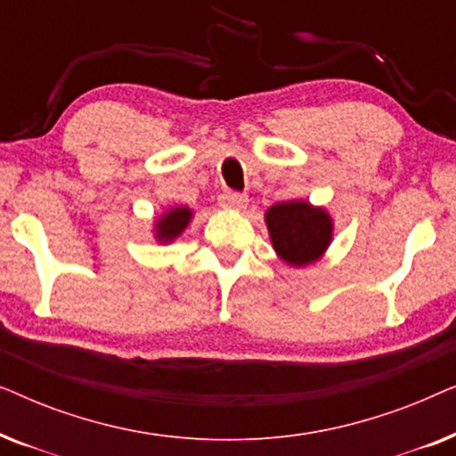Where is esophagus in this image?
<instances>
[{"mask_svg":"<svg viewBox=\"0 0 456 456\" xmlns=\"http://www.w3.org/2000/svg\"><path fill=\"white\" fill-rule=\"evenodd\" d=\"M248 203V197L242 195V192H236V191H224L220 195V205L224 209H230V211H240L245 209Z\"/></svg>","mask_w":456,"mask_h":456,"instance_id":"34e87169","label":"esophagus"}]
</instances>
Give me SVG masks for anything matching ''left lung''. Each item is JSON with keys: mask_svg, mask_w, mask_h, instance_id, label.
<instances>
[{"mask_svg": "<svg viewBox=\"0 0 456 456\" xmlns=\"http://www.w3.org/2000/svg\"><path fill=\"white\" fill-rule=\"evenodd\" d=\"M265 224L273 251L292 267L320 261L334 234V222L328 211L303 199L272 205L265 211Z\"/></svg>", "mask_w": 456, "mask_h": 456, "instance_id": "8db88e82", "label": "left lung"}]
</instances>
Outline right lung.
I'll list each match as a JSON object with an SVG mask.
<instances>
[{
  "instance_id": "obj_1",
  "label": "right lung",
  "mask_w": 456,
  "mask_h": 456,
  "mask_svg": "<svg viewBox=\"0 0 456 456\" xmlns=\"http://www.w3.org/2000/svg\"><path fill=\"white\" fill-rule=\"evenodd\" d=\"M191 220H192V209L186 208V205L167 209L166 214H161L153 224L155 240L161 242V245L174 242L180 234L184 232L186 226L191 224Z\"/></svg>"
}]
</instances>
